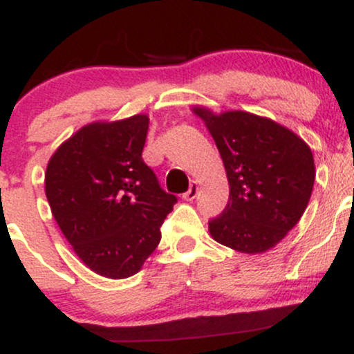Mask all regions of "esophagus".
<instances>
[{
	"mask_svg": "<svg viewBox=\"0 0 354 354\" xmlns=\"http://www.w3.org/2000/svg\"><path fill=\"white\" fill-rule=\"evenodd\" d=\"M198 189H200V186H198V183H191L189 189L186 191L185 194H183V200H185V201H193L194 198H196Z\"/></svg>",
	"mask_w": 354,
	"mask_h": 354,
	"instance_id": "esophagus-1",
	"label": "esophagus"
}]
</instances>
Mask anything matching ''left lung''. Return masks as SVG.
I'll return each mask as SVG.
<instances>
[{
	"mask_svg": "<svg viewBox=\"0 0 354 354\" xmlns=\"http://www.w3.org/2000/svg\"><path fill=\"white\" fill-rule=\"evenodd\" d=\"M213 136L230 183V201L211 219L214 241L239 253H265L293 230L310 203L315 160L286 126L248 111L194 106Z\"/></svg>",
	"mask_w": 354,
	"mask_h": 354,
	"instance_id": "8db88e82",
	"label": "left lung"
}]
</instances>
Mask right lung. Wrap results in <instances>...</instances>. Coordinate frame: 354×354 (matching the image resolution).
<instances>
[{"mask_svg":"<svg viewBox=\"0 0 354 354\" xmlns=\"http://www.w3.org/2000/svg\"><path fill=\"white\" fill-rule=\"evenodd\" d=\"M148 124V116L135 115L83 126L53 153L44 173L61 233L104 278H129L141 270L176 203L141 158Z\"/></svg>","mask_w":354,"mask_h":354,"instance_id":"add662e5","label":"right lung"}]
</instances>
